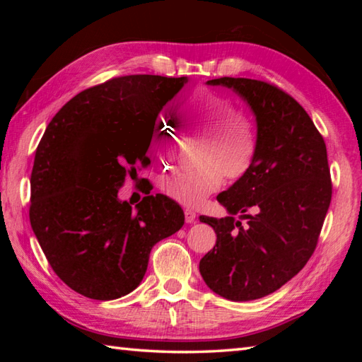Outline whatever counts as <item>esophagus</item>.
<instances>
[{
	"instance_id": "esophagus-1",
	"label": "esophagus",
	"mask_w": 362,
	"mask_h": 362,
	"mask_svg": "<svg viewBox=\"0 0 362 362\" xmlns=\"http://www.w3.org/2000/svg\"><path fill=\"white\" fill-rule=\"evenodd\" d=\"M185 221H187V224H193V222L196 221V213L187 209L185 210Z\"/></svg>"
}]
</instances>
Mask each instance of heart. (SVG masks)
I'll return each instance as SVG.
<instances>
[{
	"label": "heart",
	"instance_id": "heart-1",
	"mask_svg": "<svg viewBox=\"0 0 362 362\" xmlns=\"http://www.w3.org/2000/svg\"><path fill=\"white\" fill-rule=\"evenodd\" d=\"M183 122L197 135H205L199 151L201 166L175 169L163 175L160 188L183 205H197L216 191L224 174L240 179L249 171L257 153V130L247 115L236 110L228 96L213 90H197L182 107ZM173 132L165 119L151 130L152 151L160 160L173 156Z\"/></svg>",
	"mask_w": 362,
	"mask_h": 362
}]
</instances>
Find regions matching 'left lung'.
Wrapping results in <instances>:
<instances>
[{
  "label": "left lung",
  "mask_w": 362,
  "mask_h": 362,
  "mask_svg": "<svg viewBox=\"0 0 362 362\" xmlns=\"http://www.w3.org/2000/svg\"><path fill=\"white\" fill-rule=\"evenodd\" d=\"M206 86L232 90L257 122L255 160L218 196L228 216L199 218L216 233V245L199 263L206 286L247 302L280 289L316 249L332 202L327 146L303 107L275 86L245 78ZM235 214L246 221L244 228Z\"/></svg>",
  "instance_id": "8db88e82"
}]
</instances>
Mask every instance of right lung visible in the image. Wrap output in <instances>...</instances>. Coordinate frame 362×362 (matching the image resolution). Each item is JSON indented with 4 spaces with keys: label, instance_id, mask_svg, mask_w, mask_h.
I'll return each mask as SVG.
<instances>
[{
    "label": "right lung",
    "instance_id": "add662e5",
    "mask_svg": "<svg viewBox=\"0 0 362 362\" xmlns=\"http://www.w3.org/2000/svg\"><path fill=\"white\" fill-rule=\"evenodd\" d=\"M188 78L134 74L70 99L46 127L30 174L29 219L52 271L73 291L115 300L141 283L153 245L185 214L173 199L135 205L118 191L148 165L151 130Z\"/></svg>",
    "mask_w": 362,
    "mask_h": 362
}]
</instances>
